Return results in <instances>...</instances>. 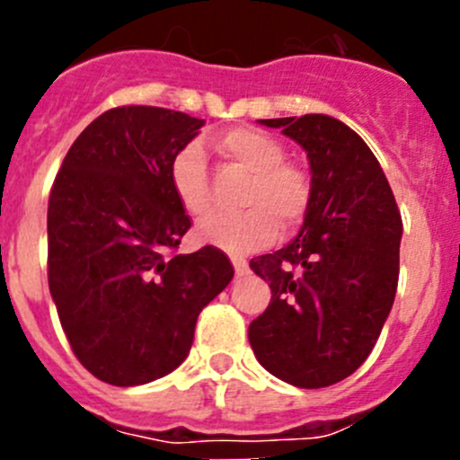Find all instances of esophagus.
I'll return each mask as SVG.
<instances>
[{"instance_id":"obj_1","label":"esophagus","mask_w":460,"mask_h":460,"mask_svg":"<svg viewBox=\"0 0 460 460\" xmlns=\"http://www.w3.org/2000/svg\"><path fill=\"white\" fill-rule=\"evenodd\" d=\"M231 262H234L235 276H238V278L247 276V273H249V264H247V260H244V258H231Z\"/></svg>"}]
</instances>
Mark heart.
Returning <instances> with one entry per match:
<instances>
[{"instance_id":"1","label":"heart","mask_w":460,"mask_h":460,"mask_svg":"<svg viewBox=\"0 0 460 460\" xmlns=\"http://www.w3.org/2000/svg\"><path fill=\"white\" fill-rule=\"evenodd\" d=\"M217 151L249 180L240 193V213L211 216L198 226V238L226 253L258 252L278 235L305 222L314 200L312 175L296 162L285 160L287 148L278 137L260 128H231L216 142ZM169 184L184 211L202 217L211 211L207 153L200 142L184 144L169 164Z\"/></svg>"}]
</instances>
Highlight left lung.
I'll return each mask as SVG.
<instances>
[{"mask_svg":"<svg viewBox=\"0 0 460 460\" xmlns=\"http://www.w3.org/2000/svg\"><path fill=\"white\" fill-rule=\"evenodd\" d=\"M307 151L314 200L300 234L249 267L271 303L249 324L267 372L305 389L351 376L372 354L398 285L402 220L363 137L329 115L260 119Z\"/></svg>","mask_w":460,"mask_h":460,"instance_id":"1","label":"left lung"}]
</instances>
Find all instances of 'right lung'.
<instances>
[{
  "mask_svg": "<svg viewBox=\"0 0 460 460\" xmlns=\"http://www.w3.org/2000/svg\"><path fill=\"white\" fill-rule=\"evenodd\" d=\"M204 119L118 106L68 148L49 198V287L73 354L118 387L171 374L198 316L234 278L217 247L175 253L191 217L169 164Z\"/></svg>",
  "mask_w": 460,
  "mask_h": 460,
  "instance_id": "1",
  "label": "right lung"
}]
</instances>
